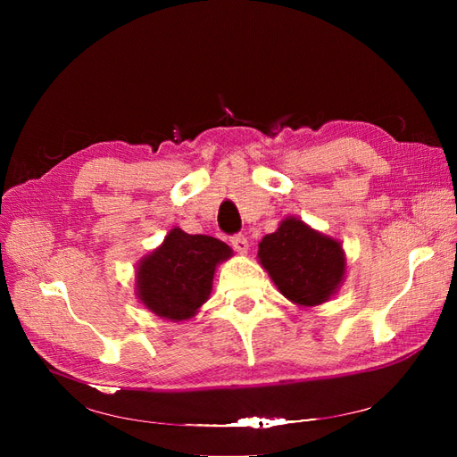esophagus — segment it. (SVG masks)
Wrapping results in <instances>:
<instances>
[{
	"instance_id": "obj_1",
	"label": "esophagus",
	"mask_w": 457,
	"mask_h": 457,
	"mask_svg": "<svg viewBox=\"0 0 457 457\" xmlns=\"http://www.w3.org/2000/svg\"><path fill=\"white\" fill-rule=\"evenodd\" d=\"M230 244L238 253H245L247 247H250V244H247V238L244 237V234H234V237L230 238Z\"/></svg>"
}]
</instances>
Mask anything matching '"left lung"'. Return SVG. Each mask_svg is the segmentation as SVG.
<instances>
[{
    "label": "left lung",
    "instance_id": "1",
    "mask_svg": "<svg viewBox=\"0 0 457 457\" xmlns=\"http://www.w3.org/2000/svg\"><path fill=\"white\" fill-rule=\"evenodd\" d=\"M259 261L282 295L312 307L336 292L345 274L339 242L322 237L299 219H286L259 244Z\"/></svg>",
    "mask_w": 457,
    "mask_h": 457
}]
</instances>
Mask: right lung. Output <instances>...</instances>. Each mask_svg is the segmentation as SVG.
I'll use <instances>...</instances> for the list:
<instances>
[{"label": "right lung", "instance_id": "add662e5", "mask_svg": "<svg viewBox=\"0 0 457 457\" xmlns=\"http://www.w3.org/2000/svg\"><path fill=\"white\" fill-rule=\"evenodd\" d=\"M230 255L217 238L173 228L137 269V295L154 314L187 320L210 297L217 262Z\"/></svg>", "mask_w": 457, "mask_h": 457}]
</instances>
